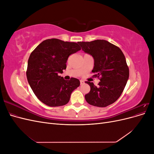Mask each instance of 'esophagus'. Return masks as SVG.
<instances>
[{"label":"esophagus","mask_w":154,"mask_h":154,"mask_svg":"<svg viewBox=\"0 0 154 154\" xmlns=\"http://www.w3.org/2000/svg\"><path fill=\"white\" fill-rule=\"evenodd\" d=\"M80 84H81V85L84 84V82H83V80H80Z\"/></svg>","instance_id":"esophagus-1"}]
</instances>
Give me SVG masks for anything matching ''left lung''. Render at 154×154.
Wrapping results in <instances>:
<instances>
[{
	"label": "left lung",
	"mask_w": 154,
	"mask_h": 154,
	"mask_svg": "<svg viewBox=\"0 0 154 154\" xmlns=\"http://www.w3.org/2000/svg\"><path fill=\"white\" fill-rule=\"evenodd\" d=\"M82 50L94 60L92 71L100 78L98 86L86 82L91 87L85 96L88 104L105 107L117 100L125 87L129 77V69L125 55L118 47L105 40L79 42Z\"/></svg>",
	"instance_id": "1"
}]
</instances>
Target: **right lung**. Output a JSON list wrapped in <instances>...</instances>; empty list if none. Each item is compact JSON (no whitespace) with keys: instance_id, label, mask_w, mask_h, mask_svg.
Listing matches in <instances>:
<instances>
[{"instance_id":"right-lung-1","label":"right lung","mask_w":154,"mask_h":154,"mask_svg":"<svg viewBox=\"0 0 154 154\" xmlns=\"http://www.w3.org/2000/svg\"><path fill=\"white\" fill-rule=\"evenodd\" d=\"M78 43L51 38L43 41L31 53L27 62V81L38 99L49 106L66 105L80 80H65L58 76L66 69L69 57L80 51Z\"/></svg>"}]
</instances>
